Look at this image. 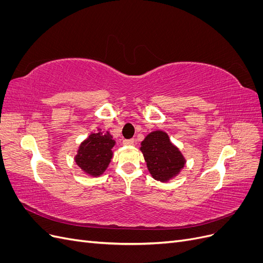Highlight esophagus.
Listing matches in <instances>:
<instances>
[{
	"instance_id": "34e87169",
	"label": "esophagus",
	"mask_w": 263,
	"mask_h": 263,
	"mask_svg": "<svg viewBox=\"0 0 263 263\" xmlns=\"http://www.w3.org/2000/svg\"><path fill=\"white\" fill-rule=\"evenodd\" d=\"M124 146H133L134 145V139H125L123 140Z\"/></svg>"
}]
</instances>
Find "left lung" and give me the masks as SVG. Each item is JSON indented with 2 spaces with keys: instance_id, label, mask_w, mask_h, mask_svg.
<instances>
[{
  "instance_id": "1",
  "label": "left lung",
  "mask_w": 263,
  "mask_h": 263,
  "mask_svg": "<svg viewBox=\"0 0 263 263\" xmlns=\"http://www.w3.org/2000/svg\"><path fill=\"white\" fill-rule=\"evenodd\" d=\"M139 149L144 155L149 173L157 181L169 182L178 177L185 166V157L163 130L149 133L141 141Z\"/></svg>"
}]
</instances>
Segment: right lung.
I'll list each match as a JSON object with an SVG mask.
<instances>
[{
  "label": "right lung",
  "instance_id": "obj_1",
  "mask_svg": "<svg viewBox=\"0 0 263 263\" xmlns=\"http://www.w3.org/2000/svg\"><path fill=\"white\" fill-rule=\"evenodd\" d=\"M115 145L116 141L112 134L108 130L103 133L101 128H98L97 133L91 132L79 146L74 161L86 176L101 177L112 161Z\"/></svg>",
  "mask_w": 263,
  "mask_h": 263
}]
</instances>
